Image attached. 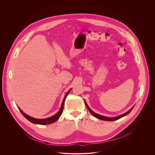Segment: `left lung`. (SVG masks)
<instances>
[{
    "label": "left lung",
    "mask_w": 155,
    "mask_h": 155,
    "mask_svg": "<svg viewBox=\"0 0 155 155\" xmlns=\"http://www.w3.org/2000/svg\"><path fill=\"white\" fill-rule=\"evenodd\" d=\"M84 103H85V105H86V106L87 107L88 110H89L90 112L94 117H96V118H98V119H99V120H104V121H115V120H118V119H120V118H122V117H123L127 115L128 114H129V113L131 112V110H132V108H133L134 107V106H133L129 110H128V111H127V112H126V113H124V114H122V115H120V116H118V117H107L102 116V115H99V114H96L95 112H94L93 111V110H91V109L89 107V106L87 105V103H86V101H84Z\"/></svg>",
    "instance_id": "left-lung-1"
}]
</instances>
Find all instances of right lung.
<instances>
[{
  "instance_id": "add662e5",
  "label": "right lung",
  "mask_w": 155,
  "mask_h": 155,
  "mask_svg": "<svg viewBox=\"0 0 155 155\" xmlns=\"http://www.w3.org/2000/svg\"><path fill=\"white\" fill-rule=\"evenodd\" d=\"M71 89H70L68 92L67 93L65 94L64 97V99L62 101V102L61 104V108L59 109V111L55 114L53 116L51 117H49L48 118H45V119H37V118H33V117H31L29 115H28L27 114H26L25 113H24L22 110L18 107L19 110H20L21 113L23 114V115L28 120H29L30 122L34 123V124H41V125H45V124H51V123H53L54 122H55L57 120L59 119V118L61 117V114H62V110H63V108H64V102H65V98L66 97L68 96V94L70 93Z\"/></svg>"
}]
</instances>
